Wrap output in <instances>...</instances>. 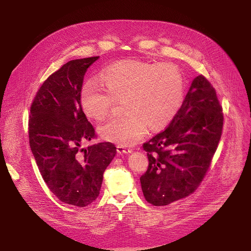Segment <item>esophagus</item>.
<instances>
[{
    "mask_svg": "<svg viewBox=\"0 0 251 251\" xmlns=\"http://www.w3.org/2000/svg\"><path fill=\"white\" fill-rule=\"evenodd\" d=\"M117 151H118V153L123 154V153H130V152H132V150L127 149V148L122 147V146H117Z\"/></svg>",
    "mask_w": 251,
    "mask_h": 251,
    "instance_id": "obj_1",
    "label": "esophagus"
}]
</instances>
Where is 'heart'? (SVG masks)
Returning <instances> with one entry per match:
<instances>
[{"label": "heart", "instance_id": "1", "mask_svg": "<svg viewBox=\"0 0 251 251\" xmlns=\"http://www.w3.org/2000/svg\"><path fill=\"white\" fill-rule=\"evenodd\" d=\"M105 90L98 80L87 81L81 89L84 114L94 120L107 116L116 100H124L127 111L99 128L100 136L130 147L151 130L167 126L179 112L184 100L181 72L172 64H151L136 60L117 62L103 71Z\"/></svg>", "mask_w": 251, "mask_h": 251}]
</instances>
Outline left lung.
<instances>
[{"label": "left lung", "mask_w": 251, "mask_h": 251, "mask_svg": "<svg viewBox=\"0 0 251 251\" xmlns=\"http://www.w3.org/2000/svg\"><path fill=\"white\" fill-rule=\"evenodd\" d=\"M223 121L215 88L202 75L195 77L166 130L143 143L149 168L140 183L147 201L167 205L199 187L218 148Z\"/></svg>", "instance_id": "obj_1"}]
</instances>
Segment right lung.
Returning <instances> with one entry per match:
<instances>
[{"label":"right lung","mask_w":251,"mask_h":251,"mask_svg":"<svg viewBox=\"0 0 251 251\" xmlns=\"http://www.w3.org/2000/svg\"><path fill=\"white\" fill-rule=\"evenodd\" d=\"M99 58L64 64L43 83L30 108L29 144L39 172L58 200L79 207L97 200L104 170L117 152L111 142L80 149L97 137L80 94L87 68Z\"/></svg>","instance_id":"add662e5"}]
</instances>
